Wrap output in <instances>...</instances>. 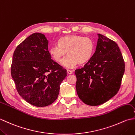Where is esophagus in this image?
I'll return each instance as SVG.
<instances>
[{
    "label": "esophagus",
    "instance_id": "esophagus-1",
    "mask_svg": "<svg viewBox=\"0 0 135 135\" xmlns=\"http://www.w3.org/2000/svg\"><path fill=\"white\" fill-rule=\"evenodd\" d=\"M67 73L68 74H73V71H71V70H67Z\"/></svg>",
    "mask_w": 135,
    "mask_h": 135
}]
</instances>
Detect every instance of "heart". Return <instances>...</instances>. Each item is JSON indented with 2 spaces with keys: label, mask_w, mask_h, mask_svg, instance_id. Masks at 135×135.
<instances>
[{
  "label": "heart",
  "mask_w": 135,
  "mask_h": 135,
  "mask_svg": "<svg viewBox=\"0 0 135 135\" xmlns=\"http://www.w3.org/2000/svg\"><path fill=\"white\" fill-rule=\"evenodd\" d=\"M95 50V44L89 37L78 35H70L62 37L58 45L49 48V53L56 62L60 63L67 52L68 56L63 60L62 65L73 68L79 64L85 65L92 58Z\"/></svg>",
  "instance_id": "1"
}]
</instances>
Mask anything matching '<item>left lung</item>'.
Masks as SVG:
<instances>
[{"instance_id":"left-lung-1","label":"left lung","mask_w":135,"mask_h":135,"mask_svg":"<svg viewBox=\"0 0 135 135\" xmlns=\"http://www.w3.org/2000/svg\"><path fill=\"white\" fill-rule=\"evenodd\" d=\"M96 51L81 69L75 71L78 96L86 104H103L114 96L121 86L125 62L116 43L97 34Z\"/></svg>"}]
</instances>
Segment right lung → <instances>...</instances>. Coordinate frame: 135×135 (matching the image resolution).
<instances>
[{"mask_svg": "<svg viewBox=\"0 0 135 135\" xmlns=\"http://www.w3.org/2000/svg\"><path fill=\"white\" fill-rule=\"evenodd\" d=\"M49 41L45 35L34 33L17 46L14 51L11 74L18 94L36 107L55 101L67 70L51 60Z\"/></svg>", "mask_w": 135, "mask_h": 135, "instance_id": "right-lung-1", "label": "right lung"}]
</instances>
